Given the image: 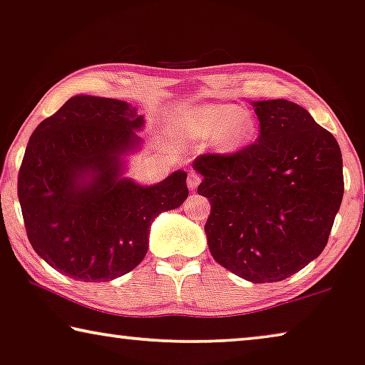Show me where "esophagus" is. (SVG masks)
<instances>
[{
  "instance_id": "esophagus-1",
  "label": "esophagus",
  "mask_w": 365,
  "mask_h": 365,
  "mask_svg": "<svg viewBox=\"0 0 365 365\" xmlns=\"http://www.w3.org/2000/svg\"><path fill=\"white\" fill-rule=\"evenodd\" d=\"M188 188L190 190H192V192H193V190H197L198 188V185L201 183V177L198 175V173H195V172H190L188 173Z\"/></svg>"
}]
</instances>
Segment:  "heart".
Segmentation results:
<instances>
[{"label": "heart", "instance_id": "1", "mask_svg": "<svg viewBox=\"0 0 365 365\" xmlns=\"http://www.w3.org/2000/svg\"><path fill=\"white\" fill-rule=\"evenodd\" d=\"M178 124L195 139L215 138L216 149L222 154L242 150L257 134V124L251 114L231 103L193 108L182 114Z\"/></svg>", "mask_w": 365, "mask_h": 365}]
</instances>
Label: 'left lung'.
Here are the masks:
<instances>
[{
  "instance_id": "left-lung-1",
  "label": "left lung",
  "mask_w": 365,
  "mask_h": 365,
  "mask_svg": "<svg viewBox=\"0 0 365 365\" xmlns=\"http://www.w3.org/2000/svg\"><path fill=\"white\" fill-rule=\"evenodd\" d=\"M260 134L235 154H203L193 168L211 203L213 259L254 284L280 282L323 252L344 195L334 135L287 100L254 101Z\"/></svg>"
}]
</instances>
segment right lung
Listing matches in <instances>:
<instances>
[{"label":"right lung","instance_id":"1","mask_svg":"<svg viewBox=\"0 0 365 365\" xmlns=\"http://www.w3.org/2000/svg\"><path fill=\"white\" fill-rule=\"evenodd\" d=\"M144 118L113 98L72 96L34 129L18 175L26 232L39 257L81 282L138 267L152 221L188 197L187 173L149 187L123 177Z\"/></svg>","mask_w":365,"mask_h":365}]
</instances>
